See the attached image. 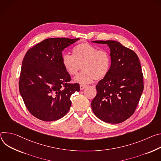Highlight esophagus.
Segmentation results:
<instances>
[{"instance_id":"obj_1","label":"esophagus","mask_w":161,"mask_h":161,"mask_svg":"<svg viewBox=\"0 0 161 161\" xmlns=\"http://www.w3.org/2000/svg\"><path fill=\"white\" fill-rule=\"evenodd\" d=\"M86 87V85H83V84L80 85V90H84V89H85Z\"/></svg>"}]
</instances>
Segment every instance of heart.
I'll return each mask as SVG.
<instances>
[{
	"label": "heart",
	"instance_id": "obj_1",
	"mask_svg": "<svg viewBox=\"0 0 161 161\" xmlns=\"http://www.w3.org/2000/svg\"><path fill=\"white\" fill-rule=\"evenodd\" d=\"M109 53L88 43H80L72 49V56L64 54L62 64L67 74L76 75L81 66L83 71L75 78V81L82 84L91 83L95 79L101 80L109 73L111 67Z\"/></svg>",
	"mask_w": 161,
	"mask_h": 161
}]
</instances>
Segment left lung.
Wrapping results in <instances>:
<instances>
[{"label": "left lung", "instance_id": "8db88e82", "mask_svg": "<svg viewBox=\"0 0 161 161\" xmlns=\"http://www.w3.org/2000/svg\"><path fill=\"white\" fill-rule=\"evenodd\" d=\"M93 42L109 46L111 64L108 75L96 86L92 110L106 123H121L134 114L144 89L139 59L133 50L118 42Z\"/></svg>", "mask_w": 161, "mask_h": 161}]
</instances>
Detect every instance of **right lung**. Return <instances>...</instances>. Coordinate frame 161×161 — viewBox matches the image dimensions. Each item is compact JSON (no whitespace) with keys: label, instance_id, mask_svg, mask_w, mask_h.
<instances>
[{"label":"right lung","instance_id":"obj_1","mask_svg":"<svg viewBox=\"0 0 161 161\" xmlns=\"http://www.w3.org/2000/svg\"><path fill=\"white\" fill-rule=\"evenodd\" d=\"M79 38H53L30 48L22 61L19 91L29 113L44 121L58 120L70 109V97L80 91L70 84L62 64L63 50Z\"/></svg>","mask_w":161,"mask_h":161}]
</instances>
